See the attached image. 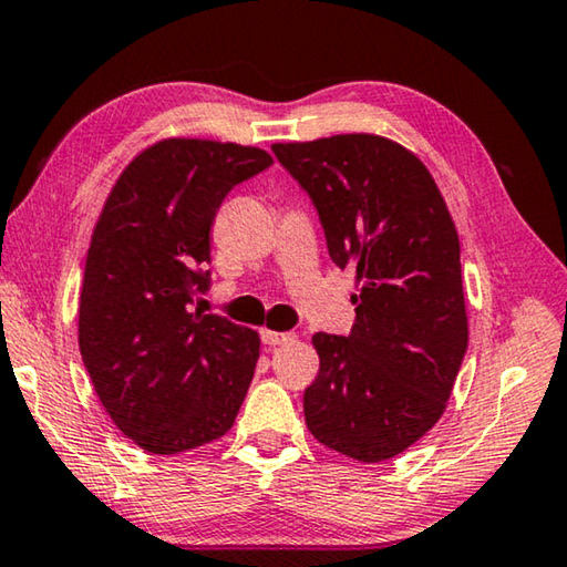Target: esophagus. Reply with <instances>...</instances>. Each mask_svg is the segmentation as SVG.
I'll return each mask as SVG.
<instances>
[{"label": "esophagus", "mask_w": 567, "mask_h": 567, "mask_svg": "<svg viewBox=\"0 0 567 567\" xmlns=\"http://www.w3.org/2000/svg\"><path fill=\"white\" fill-rule=\"evenodd\" d=\"M261 341L266 346H271V349H276V346H286V343H293L296 341V333L291 331H261Z\"/></svg>", "instance_id": "obj_1"}]
</instances>
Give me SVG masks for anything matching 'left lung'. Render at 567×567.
I'll return each instance as SVG.
<instances>
[{"label":"left lung","instance_id":"8db88e82","mask_svg":"<svg viewBox=\"0 0 567 567\" xmlns=\"http://www.w3.org/2000/svg\"><path fill=\"white\" fill-rule=\"evenodd\" d=\"M271 152L309 194L333 264L359 274L351 333L313 336L321 369L303 393L306 425L353 461H389L441 419L468 349L453 218L429 168L389 138Z\"/></svg>","mask_w":567,"mask_h":567}]
</instances>
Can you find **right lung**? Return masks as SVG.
Returning a JSON list of instances; mask_svg holds the SVG:
<instances>
[{"label": "right lung", "instance_id": "right-lung-1", "mask_svg": "<svg viewBox=\"0 0 567 567\" xmlns=\"http://www.w3.org/2000/svg\"><path fill=\"white\" fill-rule=\"evenodd\" d=\"M261 148L166 138L118 176L86 254L79 351L116 429L174 455L231 429L258 336L194 309L212 286V228L231 188L266 172Z\"/></svg>", "mask_w": 567, "mask_h": 567}]
</instances>
